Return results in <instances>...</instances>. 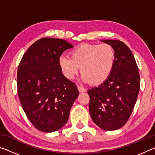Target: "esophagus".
I'll return each instance as SVG.
<instances>
[{"instance_id":"1","label":"esophagus","mask_w":155,"mask_h":155,"mask_svg":"<svg viewBox=\"0 0 155 155\" xmlns=\"http://www.w3.org/2000/svg\"><path fill=\"white\" fill-rule=\"evenodd\" d=\"M77 87H78V91H80V92H85V91H86V90L84 87H81V86H79V85H77Z\"/></svg>"}]
</instances>
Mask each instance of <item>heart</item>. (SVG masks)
Returning a JSON list of instances; mask_svg holds the SVG:
<instances>
[{
	"mask_svg": "<svg viewBox=\"0 0 155 155\" xmlns=\"http://www.w3.org/2000/svg\"><path fill=\"white\" fill-rule=\"evenodd\" d=\"M115 61V51L109 44H82L73 50L71 57L60 56L58 64L68 79H74L81 69L82 81L97 85L109 77Z\"/></svg>",
	"mask_w": 155,
	"mask_h": 155,
	"instance_id": "b5f03b06",
	"label": "heart"
}]
</instances>
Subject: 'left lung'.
Returning <instances> with one entry per match:
<instances>
[{
    "label": "left lung",
    "instance_id": "obj_1",
    "mask_svg": "<svg viewBox=\"0 0 155 155\" xmlns=\"http://www.w3.org/2000/svg\"><path fill=\"white\" fill-rule=\"evenodd\" d=\"M114 49L115 61L109 77L98 87L87 90L90 116L105 130L119 129L129 118L140 91V78L134 56L120 40H103Z\"/></svg>",
    "mask_w": 155,
    "mask_h": 155
}]
</instances>
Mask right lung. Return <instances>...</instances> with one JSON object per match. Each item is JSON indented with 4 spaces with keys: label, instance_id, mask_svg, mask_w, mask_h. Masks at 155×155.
I'll return each mask as SVG.
<instances>
[{
    "label": "right lung",
    "instance_id": "obj_1",
    "mask_svg": "<svg viewBox=\"0 0 155 155\" xmlns=\"http://www.w3.org/2000/svg\"><path fill=\"white\" fill-rule=\"evenodd\" d=\"M72 47L61 39H40L28 48L18 66L21 105L30 122L42 132H54L66 124L79 94L76 84L64 77L58 64L63 52Z\"/></svg>",
    "mask_w": 155,
    "mask_h": 155
}]
</instances>
